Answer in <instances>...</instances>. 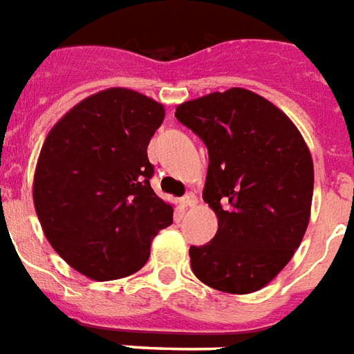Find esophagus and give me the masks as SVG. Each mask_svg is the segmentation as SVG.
<instances>
[{
	"label": "esophagus",
	"instance_id": "34e87169",
	"mask_svg": "<svg viewBox=\"0 0 354 354\" xmlns=\"http://www.w3.org/2000/svg\"><path fill=\"white\" fill-rule=\"evenodd\" d=\"M180 204H182L183 207L195 206V204H196V196L193 195V193H187V195L182 196V198H180Z\"/></svg>",
	"mask_w": 354,
	"mask_h": 354
}]
</instances>
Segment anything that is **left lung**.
I'll use <instances>...</instances> for the list:
<instances>
[{
  "label": "left lung",
  "instance_id": "1",
  "mask_svg": "<svg viewBox=\"0 0 354 354\" xmlns=\"http://www.w3.org/2000/svg\"><path fill=\"white\" fill-rule=\"evenodd\" d=\"M174 117L206 145L202 198L219 221L212 241L189 249L191 269L213 290L258 291L308 226L314 163L303 135L277 105L239 87L183 102Z\"/></svg>",
  "mask_w": 354,
  "mask_h": 354
}]
</instances>
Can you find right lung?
<instances>
[{
	"label": "right lung",
	"mask_w": 354,
	"mask_h": 354,
	"mask_svg": "<svg viewBox=\"0 0 354 354\" xmlns=\"http://www.w3.org/2000/svg\"><path fill=\"white\" fill-rule=\"evenodd\" d=\"M163 105L115 87L81 100L46 137L33 180L44 236L93 280L137 273L152 239L172 225V206L150 187L148 142Z\"/></svg>",
	"instance_id": "obj_1"
}]
</instances>
